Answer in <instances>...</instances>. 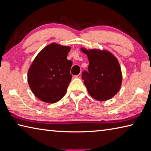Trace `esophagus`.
<instances>
[{"mask_svg": "<svg viewBox=\"0 0 151 151\" xmlns=\"http://www.w3.org/2000/svg\"><path fill=\"white\" fill-rule=\"evenodd\" d=\"M76 78H81V73H79L78 75L76 76Z\"/></svg>", "mask_w": 151, "mask_h": 151, "instance_id": "34e87169", "label": "esophagus"}]
</instances>
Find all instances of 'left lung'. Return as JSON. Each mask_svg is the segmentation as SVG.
<instances>
[{
    "label": "left lung",
    "mask_w": 151,
    "mask_h": 151,
    "mask_svg": "<svg viewBox=\"0 0 151 151\" xmlns=\"http://www.w3.org/2000/svg\"><path fill=\"white\" fill-rule=\"evenodd\" d=\"M88 55V72L81 78L89 95L98 101H106L115 96L121 88L122 73L117 58L107 50L81 48Z\"/></svg>",
    "instance_id": "8db88e82"
}]
</instances>
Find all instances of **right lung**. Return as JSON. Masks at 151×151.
I'll return each mask as SVG.
<instances>
[{"mask_svg":"<svg viewBox=\"0 0 151 151\" xmlns=\"http://www.w3.org/2000/svg\"><path fill=\"white\" fill-rule=\"evenodd\" d=\"M69 46L52 43L42 49L28 71L32 93L41 101L54 104L65 96L72 76V62L67 59Z\"/></svg>","mask_w":151,"mask_h":151,"instance_id":"add662e5","label":"right lung"}]
</instances>
